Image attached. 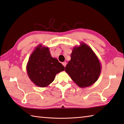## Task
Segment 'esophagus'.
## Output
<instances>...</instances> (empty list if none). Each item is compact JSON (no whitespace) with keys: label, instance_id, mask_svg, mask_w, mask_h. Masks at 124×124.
Wrapping results in <instances>:
<instances>
[{"label":"esophagus","instance_id":"1","mask_svg":"<svg viewBox=\"0 0 124 124\" xmlns=\"http://www.w3.org/2000/svg\"><path fill=\"white\" fill-rule=\"evenodd\" d=\"M62 64L63 65V66H64V67H66V64H67V63H66V62H63V63H62Z\"/></svg>","mask_w":124,"mask_h":124}]
</instances>
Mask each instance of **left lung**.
<instances>
[{"mask_svg":"<svg viewBox=\"0 0 124 124\" xmlns=\"http://www.w3.org/2000/svg\"><path fill=\"white\" fill-rule=\"evenodd\" d=\"M75 47L66 71L80 87H88L98 80L101 72L99 61L91 48L86 44Z\"/></svg>","mask_w":124,"mask_h":124,"instance_id":"8db88e82","label":"left lung"}]
</instances>
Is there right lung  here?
Listing matches in <instances>:
<instances>
[{
  "mask_svg": "<svg viewBox=\"0 0 124 124\" xmlns=\"http://www.w3.org/2000/svg\"><path fill=\"white\" fill-rule=\"evenodd\" d=\"M26 69L31 80L37 86L44 87L50 84L56 74L63 71L64 67L51 57L48 48L38 46L29 58Z\"/></svg>",
  "mask_w": 124,
  "mask_h": 124,
  "instance_id": "add662e5",
  "label": "right lung"
}]
</instances>
